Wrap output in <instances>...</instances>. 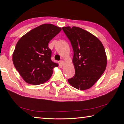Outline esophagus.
Instances as JSON below:
<instances>
[{
  "label": "esophagus",
  "instance_id": "esophagus-1",
  "mask_svg": "<svg viewBox=\"0 0 124 124\" xmlns=\"http://www.w3.org/2000/svg\"><path fill=\"white\" fill-rule=\"evenodd\" d=\"M60 63H61V64L62 65V66H63V65L64 64V61H63V60L61 61H60Z\"/></svg>",
  "mask_w": 124,
  "mask_h": 124
}]
</instances>
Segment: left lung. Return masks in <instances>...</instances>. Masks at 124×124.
Segmentation results:
<instances>
[{
  "label": "left lung",
  "mask_w": 124,
  "mask_h": 124,
  "mask_svg": "<svg viewBox=\"0 0 124 124\" xmlns=\"http://www.w3.org/2000/svg\"><path fill=\"white\" fill-rule=\"evenodd\" d=\"M62 29L72 44V62L75 75L68 80L73 87L80 90L91 88L106 70L107 57L104 47L95 35L79 27H64Z\"/></svg>",
  "instance_id": "obj_1"
}]
</instances>
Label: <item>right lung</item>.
I'll use <instances>...</instances> for the list:
<instances>
[{"label": "right lung", "mask_w": 124, "mask_h": 124, "mask_svg": "<svg viewBox=\"0 0 124 124\" xmlns=\"http://www.w3.org/2000/svg\"><path fill=\"white\" fill-rule=\"evenodd\" d=\"M62 28L45 23L29 31L16 44L12 61L25 82L42 84L49 80L57 63L51 60V51L48 44Z\"/></svg>", "instance_id": "1"}]
</instances>
